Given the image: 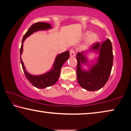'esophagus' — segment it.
Returning a JSON list of instances; mask_svg holds the SVG:
<instances>
[{"label": "esophagus", "mask_w": 131, "mask_h": 131, "mask_svg": "<svg viewBox=\"0 0 131 131\" xmlns=\"http://www.w3.org/2000/svg\"><path fill=\"white\" fill-rule=\"evenodd\" d=\"M70 56L71 57H74L76 56V52L74 49H71L70 50Z\"/></svg>", "instance_id": "esophagus-1"}]
</instances>
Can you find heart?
Masks as SVG:
<instances>
[{
	"instance_id": "b5f03b06",
	"label": "heart",
	"mask_w": 131,
	"mask_h": 131,
	"mask_svg": "<svg viewBox=\"0 0 131 131\" xmlns=\"http://www.w3.org/2000/svg\"><path fill=\"white\" fill-rule=\"evenodd\" d=\"M89 35V36L87 38V41L89 43H92L94 42L95 41H97V38H98V36L96 33L94 32H91L89 34V32H86L85 33V36H87Z\"/></svg>"
}]
</instances>
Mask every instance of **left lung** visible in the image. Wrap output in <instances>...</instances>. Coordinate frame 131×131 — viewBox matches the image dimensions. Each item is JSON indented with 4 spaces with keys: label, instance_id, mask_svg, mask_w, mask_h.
Returning a JSON list of instances; mask_svg holds the SVG:
<instances>
[{
    "label": "left lung",
    "instance_id": "8db88e82",
    "mask_svg": "<svg viewBox=\"0 0 131 131\" xmlns=\"http://www.w3.org/2000/svg\"><path fill=\"white\" fill-rule=\"evenodd\" d=\"M89 50L98 51L97 62L92 66L89 71L81 69V64H86L87 60L84 56ZM78 61L76 75L80 86L89 91H95L104 87L108 80L113 63V47L111 41L107 39L102 43L95 42L88 50L77 53Z\"/></svg>",
    "mask_w": 131,
    "mask_h": 131
}]
</instances>
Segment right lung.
<instances>
[{
	"instance_id": "obj_1",
	"label": "right lung",
	"mask_w": 131,
	"mask_h": 131,
	"mask_svg": "<svg viewBox=\"0 0 131 131\" xmlns=\"http://www.w3.org/2000/svg\"><path fill=\"white\" fill-rule=\"evenodd\" d=\"M51 24L47 23L38 22L33 24L29 28L27 32L25 34L23 38L21 46L20 48V61L25 75H26L28 80L31 83V84L36 88L39 89H44L47 88V87L52 86L57 82L58 79H59L62 65L69 58V51L64 52L57 55L55 60L54 63L53 65V67L51 70L43 74L37 76L32 75L26 71L23 62L21 59V55L23 52V42L27 37H28L32 33L36 32L37 31L46 30L48 29L51 28Z\"/></svg>"
}]
</instances>
